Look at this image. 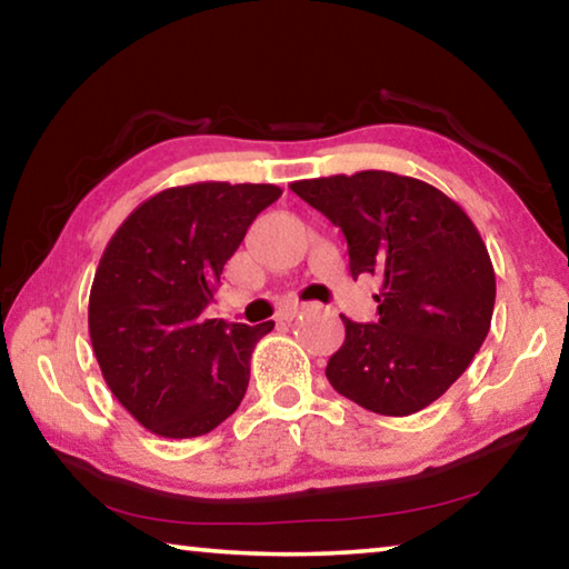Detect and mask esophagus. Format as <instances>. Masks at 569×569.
I'll return each mask as SVG.
<instances>
[{
  "label": "esophagus",
  "mask_w": 569,
  "mask_h": 569,
  "mask_svg": "<svg viewBox=\"0 0 569 569\" xmlns=\"http://www.w3.org/2000/svg\"><path fill=\"white\" fill-rule=\"evenodd\" d=\"M303 311V306H299V303H291V306H286V309L278 313V319L281 321H293L296 317H299V313Z\"/></svg>",
  "instance_id": "34e87169"
}]
</instances>
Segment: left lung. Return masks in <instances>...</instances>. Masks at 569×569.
I'll return each mask as SVG.
<instances>
[{"label":"left lung","instance_id":"obj_1","mask_svg":"<svg viewBox=\"0 0 569 569\" xmlns=\"http://www.w3.org/2000/svg\"><path fill=\"white\" fill-rule=\"evenodd\" d=\"M291 189L341 228L351 276L382 281L377 323L347 317L329 357L333 390L405 418L436 402L471 365L491 327L493 266L463 207L395 171L301 179Z\"/></svg>","mask_w":569,"mask_h":569}]
</instances>
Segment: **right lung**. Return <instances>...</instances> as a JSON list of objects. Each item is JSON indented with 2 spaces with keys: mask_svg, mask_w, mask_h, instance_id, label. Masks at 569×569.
I'll use <instances>...</instances> for the list:
<instances>
[{
  "mask_svg": "<svg viewBox=\"0 0 569 569\" xmlns=\"http://www.w3.org/2000/svg\"><path fill=\"white\" fill-rule=\"evenodd\" d=\"M276 184L194 182L141 202L96 268L88 331L113 398L161 438H197L246 398L250 355L273 321L202 319Z\"/></svg>",
  "mask_w": 569,
  "mask_h": 569,
  "instance_id": "add662e5",
  "label": "right lung"
}]
</instances>
